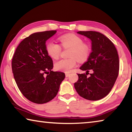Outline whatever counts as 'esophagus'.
<instances>
[{"label":"esophagus","instance_id":"esophagus-1","mask_svg":"<svg viewBox=\"0 0 132 132\" xmlns=\"http://www.w3.org/2000/svg\"><path fill=\"white\" fill-rule=\"evenodd\" d=\"M69 75H70V74H69V73H66L65 74V76H66V77H68Z\"/></svg>","mask_w":132,"mask_h":132}]
</instances>
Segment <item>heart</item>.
<instances>
[{
  "label": "heart",
  "instance_id": "heart-1",
  "mask_svg": "<svg viewBox=\"0 0 132 132\" xmlns=\"http://www.w3.org/2000/svg\"><path fill=\"white\" fill-rule=\"evenodd\" d=\"M59 41L63 47L72 48L70 59H62L55 62V68L57 70L69 72L77 64V58L79 61H84L87 58L90 52L88 45L83 44L80 37L75 34H69L59 37ZM46 52L53 59H57L61 53V48L59 45L52 41L46 44Z\"/></svg>",
  "mask_w": 132,
  "mask_h": 132
}]
</instances>
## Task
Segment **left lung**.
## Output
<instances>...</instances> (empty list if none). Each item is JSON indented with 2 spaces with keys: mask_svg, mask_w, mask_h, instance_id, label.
<instances>
[{
  "mask_svg": "<svg viewBox=\"0 0 132 132\" xmlns=\"http://www.w3.org/2000/svg\"><path fill=\"white\" fill-rule=\"evenodd\" d=\"M78 34L91 41V53L87 61L80 67L86 74H77L79 79L75 88L85 99L97 101L110 92L119 73V62L117 49L112 42L101 33L96 31H79ZM89 71L90 77L86 76Z\"/></svg>",
  "mask_w": 132,
  "mask_h": 132,
  "instance_id": "1",
  "label": "left lung"
}]
</instances>
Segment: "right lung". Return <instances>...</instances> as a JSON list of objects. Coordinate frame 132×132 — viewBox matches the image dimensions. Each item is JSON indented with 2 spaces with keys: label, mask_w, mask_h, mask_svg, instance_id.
I'll return each instance as SVG.
<instances>
[{
  "label": "right lung",
  "mask_w": 132,
  "mask_h": 132,
  "mask_svg": "<svg viewBox=\"0 0 132 132\" xmlns=\"http://www.w3.org/2000/svg\"><path fill=\"white\" fill-rule=\"evenodd\" d=\"M56 31L31 34L15 50L12 62L14 80L27 99L36 104L46 103L57 95L65 75L53 71V61L46 50V41Z\"/></svg>",
  "instance_id": "add662e5"
}]
</instances>
